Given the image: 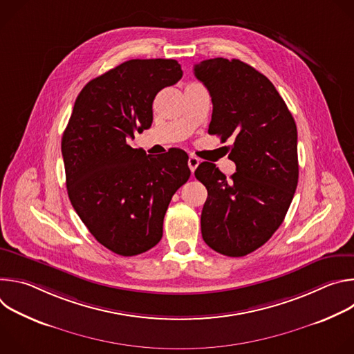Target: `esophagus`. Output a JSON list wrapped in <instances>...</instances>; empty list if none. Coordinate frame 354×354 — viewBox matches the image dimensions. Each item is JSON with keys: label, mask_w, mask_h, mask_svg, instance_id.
Masks as SVG:
<instances>
[{"label": "esophagus", "mask_w": 354, "mask_h": 354, "mask_svg": "<svg viewBox=\"0 0 354 354\" xmlns=\"http://www.w3.org/2000/svg\"><path fill=\"white\" fill-rule=\"evenodd\" d=\"M198 160L196 158V157H189V160H187V165H189V168H190V171H192V174L196 171V168L198 167Z\"/></svg>", "instance_id": "34e87169"}]
</instances>
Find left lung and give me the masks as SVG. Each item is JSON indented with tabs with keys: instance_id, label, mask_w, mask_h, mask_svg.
Listing matches in <instances>:
<instances>
[{
	"instance_id": "1",
	"label": "left lung",
	"mask_w": 354,
	"mask_h": 354,
	"mask_svg": "<svg viewBox=\"0 0 354 354\" xmlns=\"http://www.w3.org/2000/svg\"><path fill=\"white\" fill-rule=\"evenodd\" d=\"M194 75L209 89V134L231 138L230 179L212 162L194 176L207 189L201 236L225 257H245L283 223L298 183L297 126L274 85L249 64L223 57L200 62Z\"/></svg>"
}]
</instances>
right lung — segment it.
I'll return each mask as SVG.
<instances>
[{
    "mask_svg": "<svg viewBox=\"0 0 354 354\" xmlns=\"http://www.w3.org/2000/svg\"><path fill=\"white\" fill-rule=\"evenodd\" d=\"M176 60H129L78 93L62 138L66 185L81 221L109 250L134 257L156 246L175 192L187 182V154L151 157L127 137L153 123L156 95L182 78Z\"/></svg>",
    "mask_w": 354,
    "mask_h": 354,
    "instance_id": "add662e5",
    "label": "right lung"
}]
</instances>
